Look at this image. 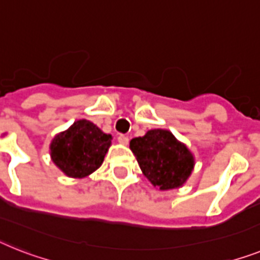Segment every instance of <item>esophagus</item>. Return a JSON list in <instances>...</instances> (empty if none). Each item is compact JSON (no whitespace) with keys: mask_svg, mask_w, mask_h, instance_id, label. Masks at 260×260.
<instances>
[{"mask_svg":"<svg viewBox=\"0 0 260 260\" xmlns=\"http://www.w3.org/2000/svg\"><path fill=\"white\" fill-rule=\"evenodd\" d=\"M118 142L121 143V145H127L128 143V137L123 134H119L118 135Z\"/></svg>","mask_w":260,"mask_h":260,"instance_id":"34e87169","label":"esophagus"}]
</instances>
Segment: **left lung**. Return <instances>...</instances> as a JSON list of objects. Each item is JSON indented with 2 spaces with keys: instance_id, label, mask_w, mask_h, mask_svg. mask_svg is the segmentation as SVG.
<instances>
[{
  "instance_id": "1",
  "label": "left lung",
  "mask_w": 260,
  "mask_h": 260,
  "mask_svg": "<svg viewBox=\"0 0 260 260\" xmlns=\"http://www.w3.org/2000/svg\"><path fill=\"white\" fill-rule=\"evenodd\" d=\"M130 150L143 175L162 191L182 187L194 170V154L165 128L149 130L143 137L133 138Z\"/></svg>"
}]
</instances>
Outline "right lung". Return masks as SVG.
I'll return each mask as SVG.
<instances>
[{
	"mask_svg": "<svg viewBox=\"0 0 260 260\" xmlns=\"http://www.w3.org/2000/svg\"><path fill=\"white\" fill-rule=\"evenodd\" d=\"M111 139L93 122L79 119L51 139L50 158L66 177L85 178L100 169Z\"/></svg>",
	"mask_w": 260,
	"mask_h": 260,
	"instance_id": "add662e5",
	"label": "right lung"
}]
</instances>
